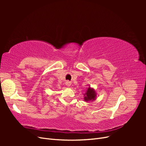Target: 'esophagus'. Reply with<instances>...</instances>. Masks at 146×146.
Here are the masks:
<instances>
[{
  "mask_svg": "<svg viewBox=\"0 0 146 146\" xmlns=\"http://www.w3.org/2000/svg\"><path fill=\"white\" fill-rule=\"evenodd\" d=\"M66 85H67L68 86H69L70 85V82H68V81L66 82Z\"/></svg>",
  "mask_w": 146,
  "mask_h": 146,
  "instance_id": "1",
  "label": "esophagus"
}]
</instances>
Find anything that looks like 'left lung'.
Masks as SVG:
<instances>
[{"label":"left lung","mask_w":146,"mask_h":146,"mask_svg":"<svg viewBox=\"0 0 146 146\" xmlns=\"http://www.w3.org/2000/svg\"><path fill=\"white\" fill-rule=\"evenodd\" d=\"M84 95V101L88 102L95 101L97 98V93L94 88H91L89 86L85 91Z\"/></svg>","instance_id":"8db88e82"}]
</instances>
